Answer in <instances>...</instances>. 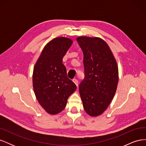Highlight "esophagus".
I'll use <instances>...</instances> for the list:
<instances>
[{"instance_id": "1", "label": "esophagus", "mask_w": 146, "mask_h": 146, "mask_svg": "<svg viewBox=\"0 0 146 146\" xmlns=\"http://www.w3.org/2000/svg\"><path fill=\"white\" fill-rule=\"evenodd\" d=\"M73 82H74V83L76 84V85H77V86H78V80H77L76 78H74V79H73Z\"/></svg>"}]
</instances>
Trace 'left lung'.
Listing matches in <instances>:
<instances>
[{"label": "left lung", "instance_id": "1", "mask_svg": "<svg viewBox=\"0 0 146 146\" xmlns=\"http://www.w3.org/2000/svg\"><path fill=\"white\" fill-rule=\"evenodd\" d=\"M83 53L85 78L79 92L85 111L98 116L107 108L115 94L118 68L108 44L99 38H77Z\"/></svg>", "mask_w": 146, "mask_h": 146}]
</instances>
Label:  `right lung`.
<instances>
[{"label":"right lung","mask_w":146,"mask_h":146,"mask_svg":"<svg viewBox=\"0 0 146 146\" xmlns=\"http://www.w3.org/2000/svg\"><path fill=\"white\" fill-rule=\"evenodd\" d=\"M72 44L71 39L58 37L44 47L35 64L33 86L35 96L42 107L55 114L66 107L68 99L77 86L67 76L63 58Z\"/></svg>","instance_id":"obj_1"}]
</instances>
